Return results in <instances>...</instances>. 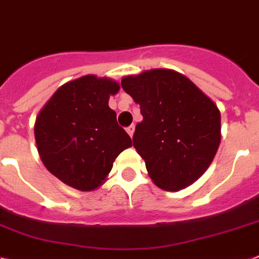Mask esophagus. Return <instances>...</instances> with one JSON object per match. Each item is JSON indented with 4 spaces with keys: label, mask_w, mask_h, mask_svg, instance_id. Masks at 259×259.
<instances>
[{
    "label": "esophagus",
    "mask_w": 259,
    "mask_h": 259,
    "mask_svg": "<svg viewBox=\"0 0 259 259\" xmlns=\"http://www.w3.org/2000/svg\"><path fill=\"white\" fill-rule=\"evenodd\" d=\"M134 132H135V125L134 124H131L130 125V127H127V134L130 135V136H134Z\"/></svg>",
    "instance_id": "obj_1"
}]
</instances>
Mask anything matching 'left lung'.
<instances>
[{"instance_id":"1","label":"left lung","mask_w":259,"mask_h":259,"mask_svg":"<svg viewBox=\"0 0 259 259\" xmlns=\"http://www.w3.org/2000/svg\"><path fill=\"white\" fill-rule=\"evenodd\" d=\"M121 87L140 106L134 147L149 177L176 192L202 176L221 142V115L213 100L183 74L166 68L121 79Z\"/></svg>"}]
</instances>
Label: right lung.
Segmentation results:
<instances>
[{
	"label": "right lung",
	"mask_w": 259,
	"mask_h": 259,
	"mask_svg": "<svg viewBox=\"0 0 259 259\" xmlns=\"http://www.w3.org/2000/svg\"><path fill=\"white\" fill-rule=\"evenodd\" d=\"M110 78L84 75L65 83L45 104L34 125L40 160L62 183L90 192L103 184L131 138L108 107L119 91Z\"/></svg>",
	"instance_id": "right-lung-1"
}]
</instances>
